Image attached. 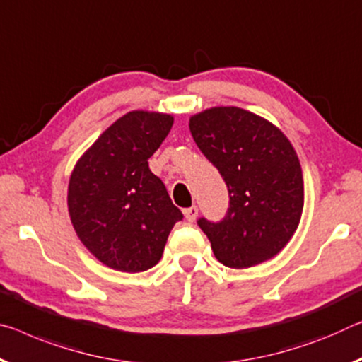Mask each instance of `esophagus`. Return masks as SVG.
I'll use <instances>...</instances> for the list:
<instances>
[{
    "instance_id": "34e87169",
    "label": "esophagus",
    "mask_w": 362,
    "mask_h": 362,
    "mask_svg": "<svg viewBox=\"0 0 362 362\" xmlns=\"http://www.w3.org/2000/svg\"><path fill=\"white\" fill-rule=\"evenodd\" d=\"M183 214H185V219L188 222H194V219H197V216H198V208L197 206H192V208H187L185 211H183Z\"/></svg>"
}]
</instances>
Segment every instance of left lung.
<instances>
[{
	"label": "left lung",
	"instance_id": "1",
	"mask_svg": "<svg viewBox=\"0 0 362 362\" xmlns=\"http://www.w3.org/2000/svg\"><path fill=\"white\" fill-rule=\"evenodd\" d=\"M190 132L230 198L222 221L198 219L217 261L246 269L279 255L305 204L300 159L288 139L269 120L235 106L194 114Z\"/></svg>",
	"mask_w": 362,
	"mask_h": 362
}]
</instances>
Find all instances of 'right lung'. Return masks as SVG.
I'll list each match as a JSON object with an SVG mask.
<instances>
[{
	"mask_svg": "<svg viewBox=\"0 0 362 362\" xmlns=\"http://www.w3.org/2000/svg\"><path fill=\"white\" fill-rule=\"evenodd\" d=\"M174 117L132 111L107 127L77 160L67 206L80 242L96 259L120 272L156 266L183 214L148 165Z\"/></svg>",
	"mask_w": 362,
	"mask_h": 362,
	"instance_id": "add662e5",
	"label": "right lung"
}]
</instances>
